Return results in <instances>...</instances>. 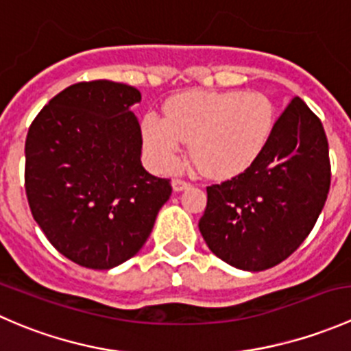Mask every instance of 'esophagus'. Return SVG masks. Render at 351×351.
Instances as JSON below:
<instances>
[{
	"mask_svg": "<svg viewBox=\"0 0 351 351\" xmlns=\"http://www.w3.org/2000/svg\"><path fill=\"white\" fill-rule=\"evenodd\" d=\"M171 186H173V190H175V192H183V190L189 189L190 183L185 182V180H173Z\"/></svg>",
	"mask_w": 351,
	"mask_h": 351,
	"instance_id": "esophagus-1",
	"label": "esophagus"
}]
</instances>
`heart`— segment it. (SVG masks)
Here are the masks:
<instances>
[{"instance_id": "b5f03b06", "label": "heart", "mask_w": 351, "mask_h": 351, "mask_svg": "<svg viewBox=\"0 0 351 351\" xmlns=\"http://www.w3.org/2000/svg\"><path fill=\"white\" fill-rule=\"evenodd\" d=\"M274 125V105L258 91L193 90L169 98L165 117L146 113L141 141L151 168L171 166L182 143H189L190 158L205 176L228 180L260 158Z\"/></svg>"}]
</instances>
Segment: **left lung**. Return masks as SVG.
<instances>
[{
	"mask_svg": "<svg viewBox=\"0 0 351 351\" xmlns=\"http://www.w3.org/2000/svg\"><path fill=\"white\" fill-rule=\"evenodd\" d=\"M329 183L323 123L295 97L275 122L260 158L241 175L207 186L198 229L212 253L231 267L267 270L309 236Z\"/></svg>",
	"mask_w": 351,
	"mask_h": 351,
	"instance_id": "obj_1",
	"label": "left lung"
}]
</instances>
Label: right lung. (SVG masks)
I'll return each instance as SVG.
<instances>
[{
	"mask_svg": "<svg viewBox=\"0 0 351 351\" xmlns=\"http://www.w3.org/2000/svg\"><path fill=\"white\" fill-rule=\"evenodd\" d=\"M141 91L115 81L76 83L40 110L25 141V190L38 228L81 267L110 270L149 238L169 180L141 162Z\"/></svg>",
	"mask_w": 351,
	"mask_h": 351,
	"instance_id": "add662e5",
	"label": "right lung"
}]
</instances>
